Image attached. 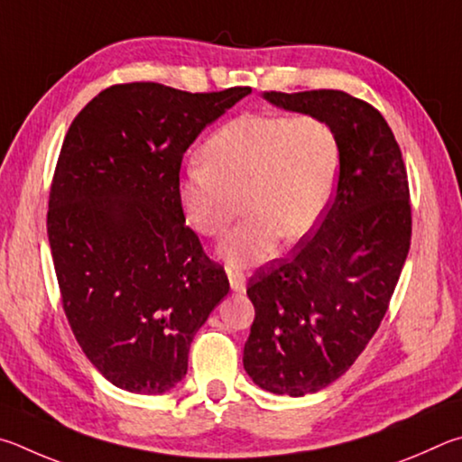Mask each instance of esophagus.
<instances>
[{
    "label": "esophagus",
    "mask_w": 462,
    "mask_h": 462,
    "mask_svg": "<svg viewBox=\"0 0 462 462\" xmlns=\"http://www.w3.org/2000/svg\"><path fill=\"white\" fill-rule=\"evenodd\" d=\"M226 276H229V286L233 292H245V273L229 270L226 272Z\"/></svg>",
    "instance_id": "1"
}]
</instances>
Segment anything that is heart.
<instances>
[{
    "label": "heart",
    "instance_id": "b5f03b06",
    "mask_svg": "<svg viewBox=\"0 0 462 462\" xmlns=\"http://www.w3.org/2000/svg\"><path fill=\"white\" fill-rule=\"evenodd\" d=\"M338 142L314 116H241L200 148V164L178 178L182 215L205 237L223 236L241 207L245 218L218 245L231 268H249L278 254L280 237L296 241L317 226L333 199Z\"/></svg>",
    "mask_w": 462,
    "mask_h": 462
}]
</instances>
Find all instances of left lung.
Returning <instances> with one entry per match:
<instances>
[{
	"label": "left lung",
	"instance_id": "1",
	"mask_svg": "<svg viewBox=\"0 0 462 462\" xmlns=\"http://www.w3.org/2000/svg\"><path fill=\"white\" fill-rule=\"evenodd\" d=\"M263 99L325 119L341 153L319 229L247 286L255 309L247 375L265 392L298 398L341 377L385 317L410 252L408 174L390 125L369 103L333 88Z\"/></svg>",
	"mask_w": 462,
	"mask_h": 462
}]
</instances>
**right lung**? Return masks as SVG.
<instances>
[{
    "instance_id": "obj_1",
    "label": "right lung",
    "mask_w": 462,
    "mask_h": 462,
    "mask_svg": "<svg viewBox=\"0 0 462 462\" xmlns=\"http://www.w3.org/2000/svg\"><path fill=\"white\" fill-rule=\"evenodd\" d=\"M249 93L113 85L64 137L46 221L56 280L80 349L119 390L180 383L194 335L229 292L184 225L176 184L190 143Z\"/></svg>"
}]
</instances>
